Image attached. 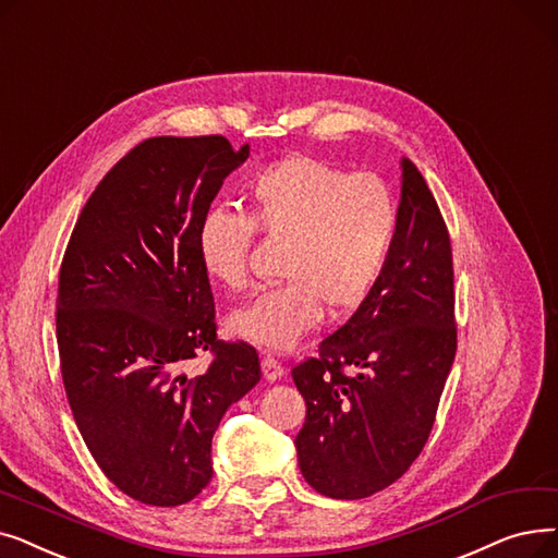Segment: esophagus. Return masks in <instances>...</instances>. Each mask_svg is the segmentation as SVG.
I'll use <instances>...</instances> for the list:
<instances>
[{"label": "esophagus", "mask_w": 558, "mask_h": 558, "mask_svg": "<svg viewBox=\"0 0 558 558\" xmlns=\"http://www.w3.org/2000/svg\"><path fill=\"white\" fill-rule=\"evenodd\" d=\"M260 367H263V377L268 379V381H277L283 375L281 363L275 356H270V354L260 359Z\"/></svg>", "instance_id": "1"}]
</instances>
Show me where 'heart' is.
I'll use <instances>...</instances> for the list:
<instances>
[{"label": "heart", "mask_w": 558, "mask_h": 558, "mask_svg": "<svg viewBox=\"0 0 558 558\" xmlns=\"http://www.w3.org/2000/svg\"><path fill=\"white\" fill-rule=\"evenodd\" d=\"M400 210L375 172H348L325 158L295 154L247 183V214L214 208L197 229L204 275L229 290L250 281L256 231L283 241L286 279L233 311L229 327L260 348L286 350L320 323L323 311H356L381 281Z\"/></svg>", "instance_id": "b5f03b06"}]
</instances>
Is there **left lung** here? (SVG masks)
<instances>
[{"mask_svg": "<svg viewBox=\"0 0 558 558\" xmlns=\"http://www.w3.org/2000/svg\"><path fill=\"white\" fill-rule=\"evenodd\" d=\"M397 238L377 288L293 367L306 402L304 480L333 499L388 488L420 457L457 356L449 231L420 170L402 161Z\"/></svg>", "mask_w": 558, "mask_h": 558, "instance_id": "1", "label": "left lung"}]
</instances>
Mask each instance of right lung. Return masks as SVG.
<instances>
[{
    "label": "right lung",
    "instance_id": "right-lung-1",
    "mask_svg": "<svg viewBox=\"0 0 558 558\" xmlns=\"http://www.w3.org/2000/svg\"><path fill=\"white\" fill-rule=\"evenodd\" d=\"M250 156L225 136H158L106 172L63 254L57 342L68 402L101 472L149 507L195 499L214 476L225 411L260 379L245 340L218 338L197 229ZM208 351L204 374H183Z\"/></svg>",
    "mask_w": 558,
    "mask_h": 558
}]
</instances>
